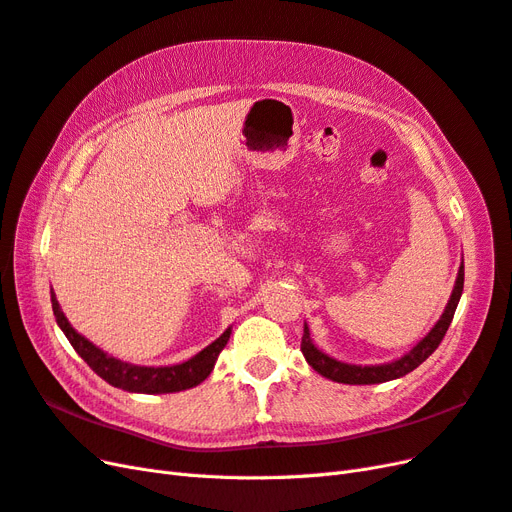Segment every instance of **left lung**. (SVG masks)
Masks as SVG:
<instances>
[{
    "mask_svg": "<svg viewBox=\"0 0 512 512\" xmlns=\"http://www.w3.org/2000/svg\"><path fill=\"white\" fill-rule=\"evenodd\" d=\"M461 292H463V262H461V267H459V275H457V282H455V288H453V294H451V301H448L444 314L438 320L436 327L429 331V335L423 339V342H418L408 354H404V356H401V359H397L393 363L371 365V367L339 363V361L331 359L329 354H324L322 350H318L312 344V339H309L307 324H305V329H303L301 352L305 356V361L312 365L320 376L329 378L333 382H344V384H380V382H389V380L401 378V376L410 374V371L416 369L425 359H429V356L433 354V350L440 346V342L444 339L448 327H451V322H453L457 303L461 299Z\"/></svg>",
    "mask_w": 512,
    "mask_h": 512,
    "instance_id": "left-lung-1",
    "label": "left lung"
}]
</instances>
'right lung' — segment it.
Masks as SVG:
<instances>
[{"instance_id":"obj_1","label":"right lung","mask_w":512,"mask_h":512,"mask_svg":"<svg viewBox=\"0 0 512 512\" xmlns=\"http://www.w3.org/2000/svg\"><path fill=\"white\" fill-rule=\"evenodd\" d=\"M51 301H53V314L59 329L64 331L76 354H79L102 380L130 393L153 395V393H177V391L192 389V386L200 384L211 374L215 361H218V356L230 337V329H226L224 335H220L213 344H209L205 350H200L196 356H192V359L185 363L170 365V367H141V365L123 363L115 359V356L96 348L89 339H85L83 335H79L72 329V324L68 322L64 312H61L53 290H51Z\"/></svg>"}]
</instances>
